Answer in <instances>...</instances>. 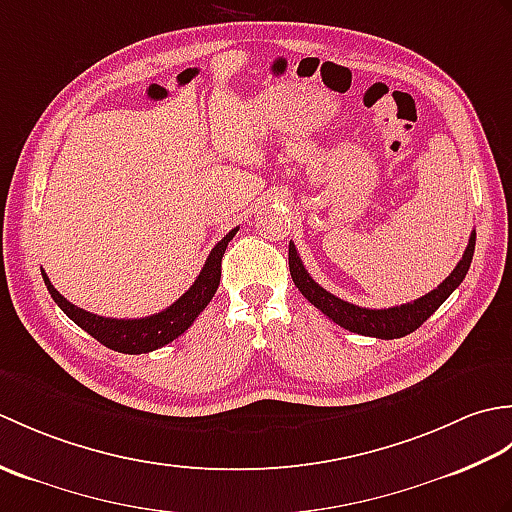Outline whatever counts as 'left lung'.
Returning a JSON list of instances; mask_svg holds the SVG:
<instances>
[{
    "instance_id": "8db88e82",
    "label": "left lung",
    "mask_w": 512,
    "mask_h": 512,
    "mask_svg": "<svg viewBox=\"0 0 512 512\" xmlns=\"http://www.w3.org/2000/svg\"><path fill=\"white\" fill-rule=\"evenodd\" d=\"M473 253H475V231L469 237V246H466L458 266L453 268V273L444 279L436 290H431L429 295H424L411 303H402V306L385 308V310H369V308L354 306V303L334 297L332 292L321 288L317 281L310 277L306 266H303L297 248L292 242L288 246V264H290L292 281H295V286L299 288L301 295L306 297L314 308H319L325 317L332 319L336 325H341V328L363 334V336H376V339H400V336L418 330L420 325L449 299L451 292L462 284L466 273H469L471 268Z\"/></svg>"
}]
</instances>
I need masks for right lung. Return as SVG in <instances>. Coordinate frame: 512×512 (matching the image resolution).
I'll list each match as a JSON object with an SVG mask.
<instances>
[{"label":"right lung","instance_id":"right-lung-1","mask_svg":"<svg viewBox=\"0 0 512 512\" xmlns=\"http://www.w3.org/2000/svg\"><path fill=\"white\" fill-rule=\"evenodd\" d=\"M237 233V228H233L224 239L215 244L211 250V255L206 257V262L200 270L198 279L193 281V286L184 292V295L173 301L169 308L162 312L151 314V317L143 319H110V317H99V314H92L83 308H76L74 303H70L65 297L59 295V290L50 284L48 275L43 273V281H46L50 297L54 303L68 314V317L94 336L96 341L103 343L105 347H110L114 352H123V354H147L154 352L158 347L171 343L173 339H178L184 330L191 328V323L198 319V314L209 306V301L217 292V286H220V277H222V257L224 250L231 242L233 235Z\"/></svg>","mask_w":512,"mask_h":512}]
</instances>
